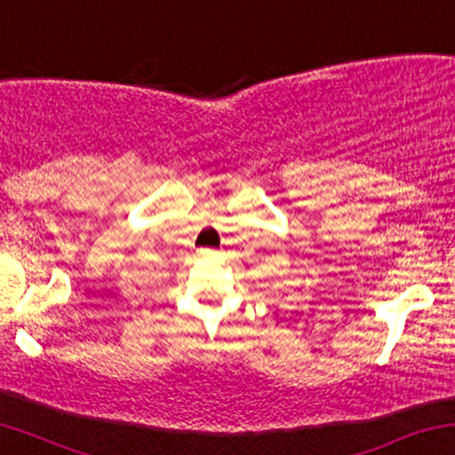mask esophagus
<instances>
[{
  "label": "esophagus",
  "instance_id": "esophagus-1",
  "mask_svg": "<svg viewBox=\"0 0 455 455\" xmlns=\"http://www.w3.org/2000/svg\"><path fill=\"white\" fill-rule=\"evenodd\" d=\"M197 253H200L202 258H212V255H214L212 249H200V251H197Z\"/></svg>",
  "mask_w": 455,
  "mask_h": 455
}]
</instances>
